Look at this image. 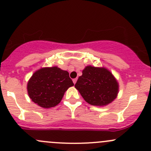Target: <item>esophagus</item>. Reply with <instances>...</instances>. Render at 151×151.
Here are the masks:
<instances>
[{
	"label": "esophagus",
	"mask_w": 151,
	"mask_h": 151,
	"mask_svg": "<svg viewBox=\"0 0 151 151\" xmlns=\"http://www.w3.org/2000/svg\"><path fill=\"white\" fill-rule=\"evenodd\" d=\"M73 83L75 84V83H76V81H77V78H74L73 80Z\"/></svg>",
	"instance_id": "1"
}]
</instances>
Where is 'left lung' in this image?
<instances>
[{"instance_id": "1", "label": "left lung", "mask_w": 151, "mask_h": 151, "mask_svg": "<svg viewBox=\"0 0 151 151\" xmlns=\"http://www.w3.org/2000/svg\"><path fill=\"white\" fill-rule=\"evenodd\" d=\"M78 79L75 87L88 104L103 106L116 99L118 82L105 68L87 66Z\"/></svg>"}]
</instances>
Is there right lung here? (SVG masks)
I'll list each match as a JSON object with an SVG mask.
<instances>
[{
	"label": "right lung",
	"instance_id": "right-lung-1",
	"mask_svg": "<svg viewBox=\"0 0 151 151\" xmlns=\"http://www.w3.org/2000/svg\"><path fill=\"white\" fill-rule=\"evenodd\" d=\"M74 83L68 71L57 67L44 68L32 75L27 83V92L32 102L44 108L56 106L64 93Z\"/></svg>",
	"mask_w": 151,
	"mask_h": 151
}]
</instances>
